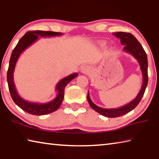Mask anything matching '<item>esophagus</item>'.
Wrapping results in <instances>:
<instances>
[{"label":"esophagus","mask_w":159,"mask_h":159,"mask_svg":"<svg viewBox=\"0 0 159 159\" xmlns=\"http://www.w3.org/2000/svg\"><path fill=\"white\" fill-rule=\"evenodd\" d=\"M83 73H84V74H85V73H87V72L88 71V70L87 68H83L82 69V71H81Z\"/></svg>","instance_id":"obj_1"}]
</instances>
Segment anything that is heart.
<instances>
[{
    "label": "heart",
    "mask_w": 159,
    "mask_h": 159,
    "mask_svg": "<svg viewBox=\"0 0 159 159\" xmlns=\"http://www.w3.org/2000/svg\"><path fill=\"white\" fill-rule=\"evenodd\" d=\"M100 44L102 45V46H104L105 45V43L103 42H100Z\"/></svg>",
    "instance_id": "obj_1"
}]
</instances>
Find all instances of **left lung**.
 <instances>
[{"label":"left lung","instance_id":"8db88e82","mask_svg":"<svg viewBox=\"0 0 159 159\" xmlns=\"http://www.w3.org/2000/svg\"><path fill=\"white\" fill-rule=\"evenodd\" d=\"M113 34L116 36L117 38H120L121 44L125 46V47L123 48L124 51L127 52V53L132 55L138 60L143 74V84L142 86H141L140 92H138L136 97L134 100H132L131 102H129L127 104L121 106V107L117 108H103L95 105L92 102L90 97H89L88 91L87 98L89 104L91 106V108L94 110L95 111L99 112V114L103 115V116L111 118L122 116V115L128 113V112L131 111L132 110H134L136 107L138 103H140L142 97H143L148 83V57H147V54L144 48H143L142 45L140 44V43L138 41L137 39L132 34L129 33L117 32V33H113Z\"/></svg>","mask_w":159,"mask_h":159}]
</instances>
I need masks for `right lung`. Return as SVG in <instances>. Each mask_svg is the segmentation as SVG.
Returning <instances> with one entry per match:
<instances>
[{
  "label": "right lung",
  "mask_w": 159,
  "mask_h": 159,
  "mask_svg": "<svg viewBox=\"0 0 159 159\" xmlns=\"http://www.w3.org/2000/svg\"><path fill=\"white\" fill-rule=\"evenodd\" d=\"M62 35V33H57V32L51 31H42V30H34L27 32L21 39H19L18 44H16L15 48H14L11 53L9 67H8L7 73V80L8 83V88L10 92L11 97L12 98L14 102L21 108L23 111H25L28 113L34 115H44L51 113L56 110L61 105L64 98L65 88L71 80L78 76L77 73H74L69 75L68 76L63 78L57 83L56 87V90L57 92V96L53 100L49 102L44 103L30 102L23 99L17 92L15 85L14 82V71L15 69L17 60L21 53H22L28 47H29L33 43L35 42L40 37H55Z\"/></svg>",
  "instance_id": "right-lung-1"
}]
</instances>
